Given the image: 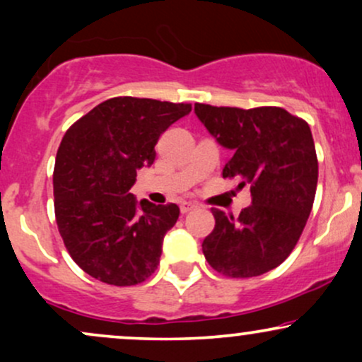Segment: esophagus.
Returning <instances> with one entry per match:
<instances>
[{
  "label": "esophagus",
  "mask_w": 362,
  "mask_h": 362,
  "mask_svg": "<svg viewBox=\"0 0 362 362\" xmlns=\"http://www.w3.org/2000/svg\"><path fill=\"white\" fill-rule=\"evenodd\" d=\"M195 206L194 202H190V201H184V202H180V211H182V214H187V213H190V211L192 209H195Z\"/></svg>",
  "instance_id": "1"
}]
</instances>
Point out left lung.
Instances as JSON below:
<instances>
[{
	"mask_svg": "<svg viewBox=\"0 0 362 362\" xmlns=\"http://www.w3.org/2000/svg\"><path fill=\"white\" fill-rule=\"evenodd\" d=\"M209 134L233 153L223 177L250 184L252 204L238 218L211 209L216 224L202 242L214 271L253 277L288 259L317 192L318 161L310 126L281 107L236 109L195 103Z\"/></svg>",
	"mask_w": 362,
	"mask_h": 362,
	"instance_id": "1",
	"label": "left lung"
}]
</instances>
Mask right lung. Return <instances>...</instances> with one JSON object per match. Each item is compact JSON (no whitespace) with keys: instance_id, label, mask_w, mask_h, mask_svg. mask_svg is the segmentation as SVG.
Here are the masks:
<instances>
[{"instance_id":"obj_1","label":"right lung","mask_w":362,"mask_h":362,"mask_svg":"<svg viewBox=\"0 0 362 362\" xmlns=\"http://www.w3.org/2000/svg\"><path fill=\"white\" fill-rule=\"evenodd\" d=\"M189 103L117 97L74 122L57 149L54 209L73 260L95 279L132 286L155 272L177 204L156 206L131 194L139 168L151 167L167 129Z\"/></svg>"}]
</instances>
